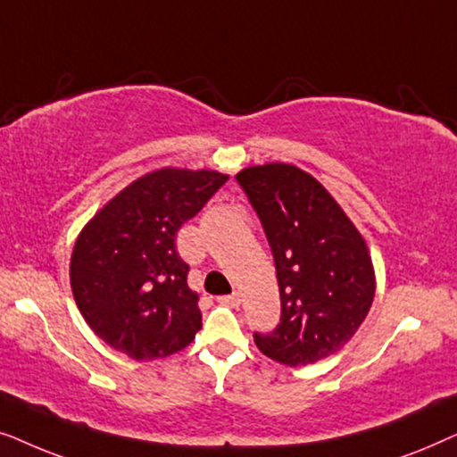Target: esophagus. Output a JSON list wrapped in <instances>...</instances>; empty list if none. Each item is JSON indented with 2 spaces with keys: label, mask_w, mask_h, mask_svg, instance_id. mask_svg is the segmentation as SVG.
Listing matches in <instances>:
<instances>
[{
  "label": "esophagus",
  "mask_w": 457,
  "mask_h": 457,
  "mask_svg": "<svg viewBox=\"0 0 457 457\" xmlns=\"http://www.w3.org/2000/svg\"><path fill=\"white\" fill-rule=\"evenodd\" d=\"M218 303L230 305V308H239V305H241V295H239V293H230V295H222V297H218Z\"/></svg>",
  "instance_id": "34e87169"
}]
</instances>
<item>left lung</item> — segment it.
Listing matches in <instances>:
<instances>
[{"label": "left lung", "mask_w": 457, "mask_h": 457, "mask_svg": "<svg viewBox=\"0 0 457 457\" xmlns=\"http://www.w3.org/2000/svg\"><path fill=\"white\" fill-rule=\"evenodd\" d=\"M237 183L260 218L277 268L280 320L253 333L258 349L287 366L339 352L374 299V270L358 228L308 172L289 164L245 168Z\"/></svg>", "instance_id": "1"}]
</instances>
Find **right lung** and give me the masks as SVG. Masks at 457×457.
Wrapping results in <instances>:
<instances>
[{
    "instance_id": "add662e5",
    "label": "right lung",
    "mask_w": 457,
    "mask_h": 457,
    "mask_svg": "<svg viewBox=\"0 0 457 457\" xmlns=\"http://www.w3.org/2000/svg\"><path fill=\"white\" fill-rule=\"evenodd\" d=\"M228 177L162 168L137 179L79 235L71 285L93 333L133 360L177 353L202 328L177 233Z\"/></svg>"
}]
</instances>
